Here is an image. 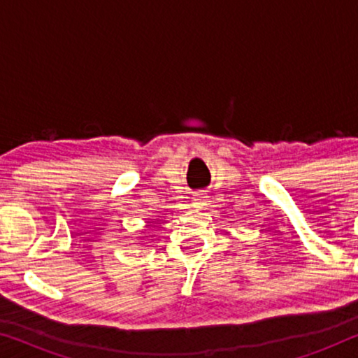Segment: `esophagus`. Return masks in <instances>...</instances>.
Wrapping results in <instances>:
<instances>
[{"instance_id":"34e87169","label":"esophagus","mask_w":358,"mask_h":358,"mask_svg":"<svg viewBox=\"0 0 358 358\" xmlns=\"http://www.w3.org/2000/svg\"><path fill=\"white\" fill-rule=\"evenodd\" d=\"M192 202L197 208L202 207V205L207 203V195H205L203 192H195L194 197H192Z\"/></svg>"}]
</instances>
